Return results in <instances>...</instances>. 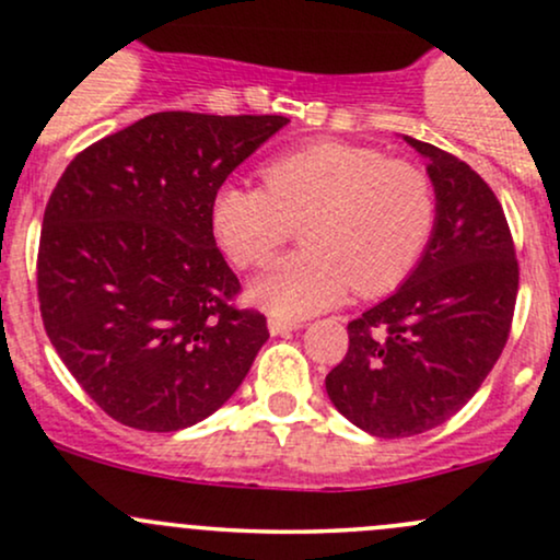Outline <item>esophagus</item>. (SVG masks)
I'll return each instance as SVG.
<instances>
[{
  "instance_id": "esophagus-1",
  "label": "esophagus",
  "mask_w": 560,
  "mask_h": 560,
  "mask_svg": "<svg viewBox=\"0 0 560 560\" xmlns=\"http://www.w3.org/2000/svg\"><path fill=\"white\" fill-rule=\"evenodd\" d=\"M298 327H300L298 322H287V318H276V316L268 318V329H270V335H273V337L290 335V331L298 329Z\"/></svg>"
}]
</instances>
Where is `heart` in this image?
Listing matches in <instances>:
<instances>
[{"instance_id": "heart-1", "label": "heart", "mask_w": 560, "mask_h": 560, "mask_svg": "<svg viewBox=\"0 0 560 560\" xmlns=\"http://www.w3.org/2000/svg\"><path fill=\"white\" fill-rule=\"evenodd\" d=\"M262 186H225L212 205L218 244L238 268H262L300 225L305 247L249 287L281 318L327 311L353 290L377 298L420 262L439 218L430 175L372 145L316 140L270 159Z\"/></svg>"}]
</instances>
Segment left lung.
Wrapping results in <instances>:
<instances>
[{
  "instance_id": "left-lung-1",
  "label": "left lung",
  "mask_w": 560,
  "mask_h": 560,
  "mask_svg": "<svg viewBox=\"0 0 560 560\" xmlns=\"http://www.w3.org/2000/svg\"><path fill=\"white\" fill-rule=\"evenodd\" d=\"M404 140L428 162L435 231L409 279L348 324L346 359L327 374L337 411L377 439L425 433L470 401L505 348L518 294L494 190L452 153Z\"/></svg>"
}]
</instances>
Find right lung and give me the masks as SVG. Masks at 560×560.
<instances>
[{
    "mask_svg": "<svg viewBox=\"0 0 560 560\" xmlns=\"http://www.w3.org/2000/svg\"><path fill=\"white\" fill-rule=\"evenodd\" d=\"M287 121L162 110L92 143L60 175L36 257L42 322L121 425H196L268 340L266 316L233 305L242 284L214 244L212 205Z\"/></svg>",
    "mask_w": 560,
    "mask_h": 560,
    "instance_id": "1",
    "label": "right lung"
}]
</instances>
